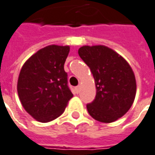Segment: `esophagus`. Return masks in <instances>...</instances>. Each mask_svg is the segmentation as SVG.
<instances>
[{"label":"esophagus","instance_id":"esophagus-1","mask_svg":"<svg viewBox=\"0 0 155 155\" xmlns=\"http://www.w3.org/2000/svg\"><path fill=\"white\" fill-rule=\"evenodd\" d=\"M74 90H75V92L78 94V93L80 92V91H81V86H80V85H78V86H76V87L74 88Z\"/></svg>","mask_w":155,"mask_h":155}]
</instances>
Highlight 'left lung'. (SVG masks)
I'll return each instance as SVG.
<instances>
[{
  "instance_id": "8db88e82",
  "label": "left lung",
  "mask_w": 155,
  "mask_h": 155,
  "mask_svg": "<svg viewBox=\"0 0 155 155\" xmlns=\"http://www.w3.org/2000/svg\"><path fill=\"white\" fill-rule=\"evenodd\" d=\"M78 54L93 74L96 95L86 107L101 123L115 122L125 115L136 96V79L126 59L104 45L82 46Z\"/></svg>"
}]
</instances>
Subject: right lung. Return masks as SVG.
<instances>
[{"instance_id":"right-lung-1","label":"right lung","mask_w":155,"mask_h":155,"mask_svg":"<svg viewBox=\"0 0 155 155\" xmlns=\"http://www.w3.org/2000/svg\"><path fill=\"white\" fill-rule=\"evenodd\" d=\"M69 52L70 46L48 45L21 67L18 96L26 111L38 122L48 123L59 117L73 97L64 69Z\"/></svg>"}]
</instances>
